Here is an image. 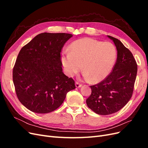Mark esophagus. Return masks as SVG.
Listing matches in <instances>:
<instances>
[{"label": "esophagus", "instance_id": "esophagus-1", "mask_svg": "<svg viewBox=\"0 0 148 148\" xmlns=\"http://www.w3.org/2000/svg\"><path fill=\"white\" fill-rule=\"evenodd\" d=\"M75 86H76V88H80V87H81V86H82V84H80V83H78V82H75Z\"/></svg>", "mask_w": 148, "mask_h": 148}]
</instances>
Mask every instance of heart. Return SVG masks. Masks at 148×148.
I'll return each instance as SVG.
<instances>
[{
    "label": "heart",
    "mask_w": 148,
    "mask_h": 148,
    "mask_svg": "<svg viewBox=\"0 0 148 148\" xmlns=\"http://www.w3.org/2000/svg\"><path fill=\"white\" fill-rule=\"evenodd\" d=\"M116 54L115 48L112 43L85 38L71 44L70 52H62L61 61L69 77L78 73L82 65L83 78L97 83L110 73L115 63Z\"/></svg>",
    "instance_id": "1"
}]
</instances>
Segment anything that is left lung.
<instances>
[{
    "instance_id": "left-lung-1",
    "label": "left lung",
    "mask_w": 148,
    "mask_h": 148,
    "mask_svg": "<svg viewBox=\"0 0 148 148\" xmlns=\"http://www.w3.org/2000/svg\"><path fill=\"white\" fill-rule=\"evenodd\" d=\"M117 51V61L112 72L97 84L91 86L86 104L95 113L110 115L117 112L132 96L137 74V64L132 53L117 38L107 36Z\"/></svg>"
}]
</instances>
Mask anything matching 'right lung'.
I'll list each match as a JSON object with an SVG mask.
<instances>
[{"mask_svg":"<svg viewBox=\"0 0 148 148\" xmlns=\"http://www.w3.org/2000/svg\"><path fill=\"white\" fill-rule=\"evenodd\" d=\"M73 36L43 33L20 50L13 69V82L20 102L29 110L46 114L56 110L75 82L62 71L60 52Z\"/></svg>","mask_w":148,"mask_h":148,"instance_id":"right-lung-1","label":"right lung"}]
</instances>
